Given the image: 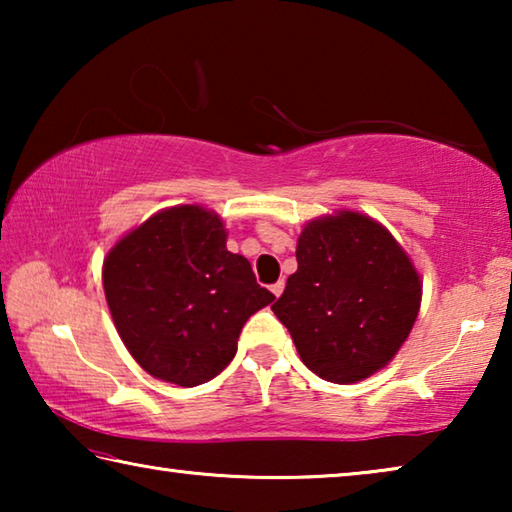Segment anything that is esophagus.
<instances>
[{"label": "esophagus", "mask_w": 512, "mask_h": 512, "mask_svg": "<svg viewBox=\"0 0 512 512\" xmlns=\"http://www.w3.org/2000/svg\"><path fill=\"white\" fill-rule=\"evenodd\" d=\"M271 291H273V296L280 298L282 291H284V280H277L275 284H271Z\"/></svg>", "instance_id": "esophagus-1"}]
</instances>
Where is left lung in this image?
Returning a JSON list of instances; mask_svg holds the SVG:
<instances>
[{"label":"left lung","mask_w":512,"mask_h":512,"mask_svg":"<svg viewBox=\"0 0 512 512\" xmlns=\"http://www.w3.org/2000/svg\"><path fill=\"white\" fill-rule=\"evenodd\" d=\"M298 271L271 307L305 366L334 384H357L391 361L418 318L422 282L384 225L359 212L309 221Z\"/></svg>","instance_id":"left-lung-1"}]
</instances>
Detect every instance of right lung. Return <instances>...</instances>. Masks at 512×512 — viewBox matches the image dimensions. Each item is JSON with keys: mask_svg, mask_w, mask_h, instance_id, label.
Returning a JSON list of instances; mask_svg holds the SVG:
<instances>
[{"mask_svg": "<svg viewBox=\"0 0 512 512\" xmlns=\"http://www.w3.org/2000/svg\"><path fill=\"white\" fill-rule=\"evenodd\" d=\"M225 237L219 214L178 205L146 219L103 259L112 320L151 377L187 388L214 379L235 357L246 320L275 300Z\"/></svg>", "mask_w": 512, "mask_h": 512, "instance_id": "obj_1", "label": "right lung"}]
</instances>
